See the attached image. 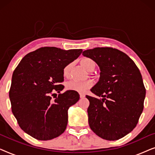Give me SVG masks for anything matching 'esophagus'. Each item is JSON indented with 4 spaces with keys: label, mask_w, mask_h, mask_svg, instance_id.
<instances>
[{
    "label": "esophagus",
    "mask_w": 155,
    "mask_h": 155,
    "mask_svg": "<svg viewBox=\"0 0 155 155\" xmlns=\"http://www.w3.org/2000/svg\"><path fill=\"white\" fill-rule=\"evenodd\" d=\"M80 98H84V97H85V95H84V94H80Z\"/></svg>",
    "instance_id": "1"
}]
</instances>
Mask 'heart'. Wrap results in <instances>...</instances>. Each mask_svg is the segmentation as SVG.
I'll list each match as a JSON object with an SVG mask.
<instances>
[{"instance_id":"heart-1","label":"heart","mask_w":155,"mask_h":155,"mask_svg":"<svg viewBox=\"0 0 155 155\" xmlns=\"http://www.w3.org/2000/svg\"><path fill=\"white\" fill-rule=\"evenodd\" d=\"M80 63L86 70H89V68L94 64V62L92 59L89 58H83L80 60ZM71 63L68 64L66 66H65L63 68V73L64 77L68 78L70 75V71H71ZM93 85V81L92 80H86V81L83 82H80L77 81V80H72L67 83L66 87L68 90H73L75 92H80V93H84L87 90L91 88Z\"/></svg>"}]
</instances>
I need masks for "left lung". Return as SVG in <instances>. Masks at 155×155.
Returning a JSON list of instances; mask_svg holds the SVG:
<instances>
[{
  "label": "left lung",
  "instance_id": "left-lung-1",
  "mask_svg": "<svg viewBox=\"0 0 155 155\" xmlns=\"http://www.w3.org/2000/svg\"><path fill=\"white\" fill-rule=\"evenodd\" d=\"M100 69V77L91 92L99 99L90 101L88 121L95 134L107 140L122 138L135 128L143 111L146 91L138 68L125 53L110 47L82 52Z\"/></svg>",
  "mask_w": 155,
  "mask_h": 155
}]
</instances>
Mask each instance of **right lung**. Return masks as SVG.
Masks as SVG:
<instances>
[{
    "label": "right lung",
    "mask_w": 155,
    "mask_h": 155,
    "mask_svg": "<svg viewBox=\"0 0 155 155\" xmlns=\"http://www.w3.org/2000/svg\"><path fill=\"white\" fill-rule=\"evenodd\" d=\"M82 49L41 47L22 59L12 74L9 97L12 112L25 133L39 140H48L64 132L68 110L80 99L78 92L67 90L65 66L77 59ZM57 95L54 100L52 96Z\"/></svg>",
    "instance_id": "obj_1"
}]
</instances>
